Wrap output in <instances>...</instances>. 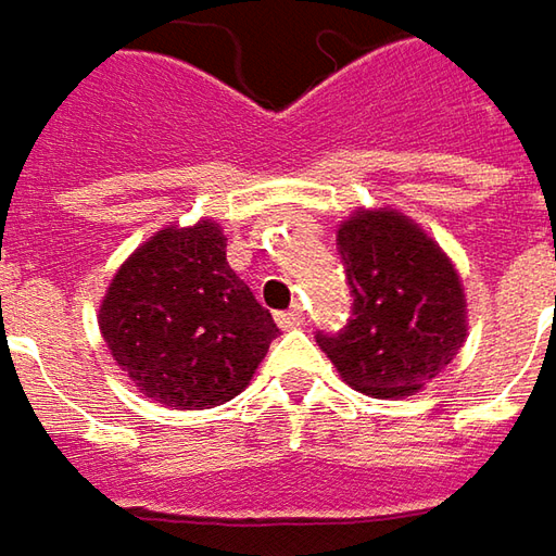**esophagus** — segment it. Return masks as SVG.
Masks as SVG:
<instances>
[{"instance_id":"1","label":"esophagus","mask_w":556,"mask_h":556,"mask_svg":"<svg viewBox=\"0 0 556 556\" xmlns=\"http://www.w3.org/2000/svg\"><path fill=\"white\" fill-rule=\"evenodd\" d=\"M303 309L300 306H290V309H281L278 315H275V321H278V328H285V331H290V328H300L303 325Z\"/></svg>"}]
</instances>
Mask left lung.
<instances>
[{
  "label": "left lung",
  "mask_w": 556,
  "mask_h": 556,
  "mask_svg": "<svg viewBox=\"0 0 556 556\" xmlns=\"http://www.w3.org/2000/svg\"><path fill=\"white\" fill-rule=\"evenodd\" d=\"M353 312L340 331H315L340 377L368 395L430 383L467 337L458 271L415 223L393 210L355 213L337 231Z\"/></svg>",
  "instance_id": "8db88e82"
}]
</instances>
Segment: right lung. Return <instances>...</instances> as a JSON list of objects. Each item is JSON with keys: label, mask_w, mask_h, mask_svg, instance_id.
Masks as SVG:
<instances>
[{"label": "right lung", "mask_w": 556, "mask_h": 556, "mask_svg": "<svg viewBox=\"0 0 556 556\" xmlns=\"http://www.w3.org/2000/svg\"><path fill=\"white\" fill-rule=\"evenodd\" d=\"M101 333L148 399L213 408L244 390L278 325L225 263L213 223L166 228L111 281Z\"/></svg>", "instance_id": "obj_1"}]
</instances>
